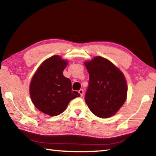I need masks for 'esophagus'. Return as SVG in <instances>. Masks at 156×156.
<instances>
[{
  "instance_id": "1",
  "label": "esophagus",
  "mask_w": 156,
  "mask_h": 156,
  "mask_svg": "<svg viewBox=\"0 0 156 156\" xmlns=\"http://www.w3.org/2000/svg\"><path fill=\"white\" fill-rule=\"evenodd\" d=\"M79 94H80V96H83V94H84V91L83 90V89H80V90H79Z\"/></svg>"
}]
</instances>
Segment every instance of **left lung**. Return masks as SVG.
Wrapping results in <instances>:
<instances>
[{"instance_id":"8db88e82","label":"left lung","mask_w":156,"mask_h":156,"mask_svg":"<svg viewBox=\"0 0 156 156\" xmlns=\"http://www.w3.org/2000/svg\"><path fill=\"white\" fill-rule=\"evenodd\" d=\"M89 74L84 100L95 115L107 118L115 115L126 101L127 84L115 65L101 56L84 62Z\"/></svg>"}]
</instances>
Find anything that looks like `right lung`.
<instances>
[{"instance_id":"obj_1","label":"right lung","mask_w":156,"mask_h":156,"mask_svg":"<svg viewBox=\"0 0 156 156\" xmlns=\"http://www.w3.org/2000/svg\"><path fill=\"white\" fill-rule=\"evenodd\" d=\"M67 64L60 56H51L39 66L30 82V94L34 106L50 116L62 113L71 100L80 96L72 91V82L62 74Z\"/></svg>"}]
</instances>
